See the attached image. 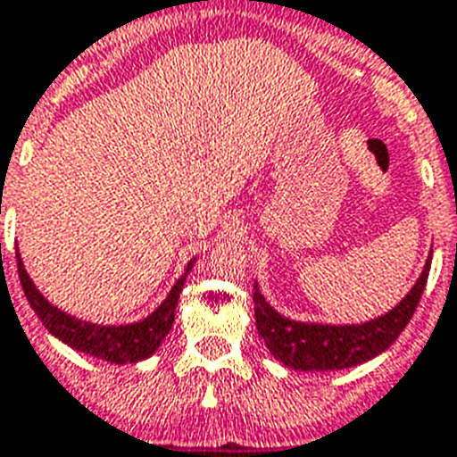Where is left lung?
I'll return each mask as SVG.
<instances>
[{"mask_svg": "<svg viewBox=\"0 0 457 457\" xmlns=\"http://www.w3.org/2000/svg\"><path fill=\"white\" fill-rule=\"evenodd\" d=\"M430 262L432 251L418 281L400 304L393 306L383 316L358 325L304 323V320L281 316L264 300V295L255 283L253 302H255V325H258L260 339L278 362L295 371H335L362 365L367 360L381 355L383 351H388L390 344L402 335V329L411 320L425 283H428Z\"/></svg>", "mask_w": 457, "mask_h": 457, "instance_id": "left-lung-1", "label": "left lung"}]
</instances>
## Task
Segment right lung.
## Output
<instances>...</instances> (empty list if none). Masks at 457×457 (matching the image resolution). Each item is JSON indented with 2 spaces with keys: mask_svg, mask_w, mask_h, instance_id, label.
Returning a JSON list of instances; mask_svg holds the SVG:
<instances>
[{
  "mask_svg": "<svg viewBox=\"0 0 457 457\" xmlns=\"http://www.w3.org/2000/svg\"><path fill=\"white\" fill-rule=\"evenodd\" d=\"M15 258H18V276H21V286L25 290L27 302L34 309V313L39 316L41 323L46 325V329L60 341H64L67 346L95 355L99 360H106V362H116V365H128V362L151 358L153 353L160 348L162 339L170 335L171 325H174L176 304H179L181 290L186 286V276L190 274L195 260H197L193 258L187 262L181 278L174 283L170 295L164 297L162 304L157 306L151 316H145L139 323L97 325L80 320V318L53 306L29 278L21 253H15Z\"/></svg>",
  "mask_w": 457,
  "mask_h": 457,
  "instance_id": "1",
  "label": "right lung"
}]
</instances>
